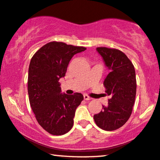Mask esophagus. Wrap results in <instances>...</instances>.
Masks as SVG:
<instances>
[{
	"mask_svg": "<svg viewBox=\"0 0 160 160\" xmlns=\"http://www.w3.org/2000/svg\"><path fill=\"white\" fill-rule=\"evenodd\" d=\"M83 98H84L85 100H91L92 98H91L89 96H88L87 94H83Z\"/></svg>",
	"mask_w": 160,
	"mask_h": 160,
	"instance_id": "1",
	"label": "esophagus"
}]
</instances>
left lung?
I'll list each match as a JSON object with an SVG mask.
<instances>
[{
    "mask_svg": "<svg viewBox=\"0 0 160 160\" xmlns=\"http://www.w3.org/2000/svg\"><path fill=\"white\" fill-rule=\"evenodd\" d=\"M97 50L111 71L104 82L106 95L111 98L94 119L99 128L114 131L122 127L132 114L137 92L136 74L133 63L119 49L98 47Z\"/></svg>",
    "mask_w": 160,
    "mask_h": 160,
    "instance_id": "left-lung-1",
    "label": "left lung"
}]
</instances>
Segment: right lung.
I'll return each mask as SVG.
<instances>
[{
    "instance_id": "1",
    "label": "right lung",
    "mask_w": 160,
    "mask_h": 160,
    "mask_svg": "<svg viewBox=\"0 0 160 160\" xmlns=\"http://www.w3.org/2000/svg\"><path fill=\"white\" fill-rule=\"evenodd\" d=\"M83 46L52 41L34 53L28 68L29 102L37 122L53 135H63L73 124L77 108L83 99L81 93H61L59 81L66 74L70 60Z\"/></svg>"
}]
</instances>
